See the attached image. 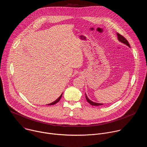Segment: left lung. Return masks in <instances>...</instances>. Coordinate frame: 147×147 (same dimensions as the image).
I'll use <instances>...</instances> for the list:
<instances>
[{
	"instance_id": "left-lung-1",
	"label": "left lung",
	"mask_w": 147,
	"mask_h": 147,
	"mask_svg": "<svg viewBox=\"0 0 147 147\" xmlns=\"http://www.w3.org/2000/svg\"><path fill=\"white\" fill-rule=\"evenodd\" d=\"M117 38H118V40L121 42H122L123 44H124L125 45H126L127 46H128L129 48H130V44L129 43V42L127 40V39H125L124 36H123L119 34V33H117ZM86 99L87 100V102L91 104V105H93V106H99V105H103V103H96V102H94L92 100H91L88 98V96H87L86 94Z\"/></svg>"
}]
</instances>
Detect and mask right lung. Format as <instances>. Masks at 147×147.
<instances>
[{
  "label": "right lung",
  "mask_w": 147,
  "mask_h": 147,
  "mask_svg": "<svg viewBox=\"0 0 147 147\" xmlns=\"http://www.w3.org/2000/svg\"><path fill=\"white\" fill-rule=\"evenodd\" d=\"M62 95H63V93L60 95V96L56 100H55L54 102H52V103H49V104H48V105H55V104H56V103H57L59 100H60V99H61V96H62Z\"/></svg>",
  "instance_id": "right-lung-1"
}]
</instances>
